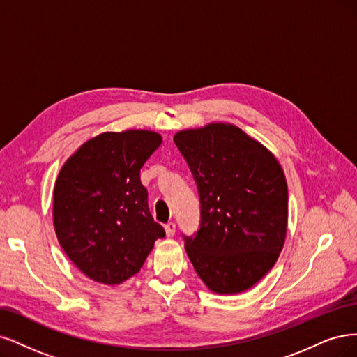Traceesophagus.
I'll list each match as a JSON object with an SVG mask.
<instances>
[{"label":"esophagus","instance_id":"obj_1","mask_svg":"<svg viewBox=\"0 0 357 357\" xmlns=\"http://www.w3.org/2000/svg\"><path fill=\"white\" fill-rule=\"evenodd\" d=\"M165 229H166L167 237H172V236L175 234V231H176V225H175V222H167L165 225Z\"/></svg>","mask_w":357,"mask_h":357}]
</instances>
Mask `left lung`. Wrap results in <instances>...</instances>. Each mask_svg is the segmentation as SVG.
I'll use <instances>...</instances> for the list:
<instances>
[{
  "instance_id": "left-lung-1",
  "label": "left lung",
  "mask_w": 357,
  "mask_h": 357,
  "mask_svg": "<svg viewBox=\"0 0 357 357\" xmlns=\"http://www.w3.org/2000/svg\"><path fill=\"white\" fill-rule=\"evenodd\" d=\"M174 141L197 183L200 225L182 236L195 273L215 294H240L278 261L287 185L275 157L233 124L181 130Z\"/></svg>"
}]
</instances>
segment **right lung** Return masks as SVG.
Wrapping results in <instances>:
<instances>
[{
  "label": "right lung",
  "instance_id": "right-lung-1",
  "mask_svg": "<svg viewBox=\"0 0 357 357\" xmlns=\"http://www.w3.org/2000/svg\"><path fill=\"white\" fill-rule=\"evenodd\" d=\"M162 136L151 130L105 132L66 160L54 183L57 240L91 280L119 284L141 270L166 236L148 209L141 169Z\"/></svg>",
  "mask_w": 357,
  "mask_h": 357
}]
</instances>
